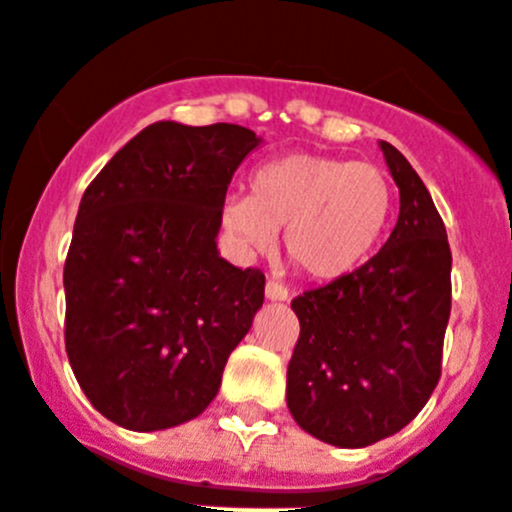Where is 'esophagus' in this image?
Wrapping results in <instances>:
<instances>
[{
	"label": "esophagus",
	"instance_id": "34e87169",
	"mask_svg": "<svg viewBox=\"0 0 512 512\" xmlns=\"http://www.w3.org/2000/svg\"><path fill=\"white\" fill-rule=\"evenodd\" d=\"M267 301H288V288L283 283H275V280H267L265 285Z\"/></svg>",
	"mask_w": 512,
	"mask_h": 512
}]
</instances>
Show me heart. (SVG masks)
Returning a JSON list of instances; mask_svg holds the SVG:
<instances>
[{"instance_id":"1","label":"heart","mask_w":512,"mask_h":512,"mask_svg":"<svg viewBox=\"0 0 512 512\" xmlns=\"http://www.w3.org/2000/svg\"><path fill=\"white\" fill-rule=\"evenodd\" d=\"M393 206V183L377 165L290 153L252 173L250 196H227L222 224L245 252H270L285 232L288 260L306 278L334 283L370 260Z\"/></svg>"}]
</instances>
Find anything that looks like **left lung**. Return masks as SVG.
Returning <instances> with one entry per match:
<instances>
[{
  "label": "left lung",
  "instance_id": "obj_1",
  "mask_svg": "<svg viewBox=\"0 0 512 512\" xmlns=\"http://www.w3.org/2000/svg\"><path fill=\"white\" fill-rule=\"evenodd\" d=\"M380 150L400 191L388 242L357 273L290 303L301 336L288 411L342 449L388 439L421 413L441 377L451 311V250L434 199L390 142Z\"/></svg>",
  "mask_w": 512,
  "mask_h": 512
}]
</instances>
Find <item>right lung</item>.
Here are the masks:
<instances>
[{
  "label": "right lung",
  "instance_id": "right-lung-1",
  "mask_svg": "<svg viewBox=\"0 0 512 512\" xmlns=\"http://www.w3.org/2000/svg\"><path fill=\"white\" fill-rule=\"evenodd\" d=\"M239 124L155 122L86 188L63 267L66 352L96 411L130 431L201 416L265 301V275L216 250Z\"/></svg>",
  "mask_w": 512,
  "mask_h": 512
}]
</instances>
